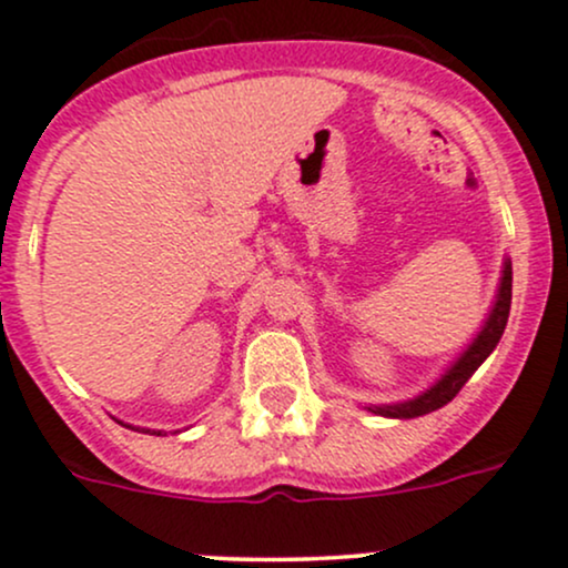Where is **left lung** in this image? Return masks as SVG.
I'll list each match as a JSON object with an SVG mask.
<instances>
[{
	"mask_svg": "<svg viewBox=\"0 0 568 568\" xmlns=\"http://www.w3.org/2000/svg\"><path fill=\"white\" fill-rule=\"evenodd\" d=\"M509 306H511V262H504V276L501 286H498L496 306H493L490 316H487L485 327H481L477 338L471 341L466 352L455 359L453 368L442 376L430 389H425L423 395H417L414 400H406V404H389V406H368V412L382 414V417H398V419H412L423 417V414L436 412V408L447 406L449 400L460 393V387L471 379L474 371L490 357V352L496 349L498 341H501L506 320H509Z\"/></svg>",
	"mask_w": 568,
	"mask_h": 568,
	"instance_id": "left-lung-1",
	"label": "left lung"
}]
</instances>
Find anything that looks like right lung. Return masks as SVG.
Returning <instances> with one entry per match:
<instances>
[{
	"instance_id": "right-lung-1",
	"label": "right lung",
	"mask_w": 568,
	"mask_h": 568,
	"mask_svg": "<svg viewBox=\"0 0 568 568\" xmlns=\"http://www.w3.org/2000/svg\"><path fill=\"white\" fill-rule=\"evenodd\" d=\"M145 433H151V430H145ZM156 433V430H154ZM156 436H160V433H156Z\"/></svg>"
}]
</instances>
